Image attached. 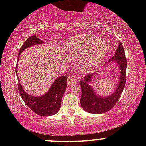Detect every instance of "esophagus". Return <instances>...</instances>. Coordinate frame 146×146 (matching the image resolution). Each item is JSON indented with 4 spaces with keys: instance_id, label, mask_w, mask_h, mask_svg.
Instances as JSON below:
<instances>
[{
    "instance_id": "obj_1",
    "label": "esophagus",
    "mask_w": 146,
    "mask_h": 146,
    "mask_svg": "<svg viewBox=\"0 0 146 146\" xmlns=\"http://www.w3.org/2000/svg\"><path fill=\"white\" fill-rule=\"evenodd\" d=\"M67 81H68V85H69V86H70V85H73V84H74L75 82H76V80L74 78L69 77V78H68Z\"/></svg>"
}]
</instances>
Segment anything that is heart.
I'll return each instance as SVG.
<instances>
[{"instance_id":"heart-1","label":"heart","mask_w":146,"mask_h":146,"mask_svg":"<svg viewBox=\"0 0 146 146\" xmlns=\"http://www.w3.org/2000/svg\"><path fill=\"white\" fill-rule=\"evenodd\" d=\"M90 46L92 47L80 62V68L83 73L90 71L100 64L107 53V46L98 36L89 35H78L65 43V53L71 58L81 56Z\"/></svg>"}]
</instances>
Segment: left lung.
Masks as SVG:
<instances>
[{"label":"left lung","mask_w":146,"mask_h":146,"mask_svg":"<svg viewBox=\"0 0 146 146\" xmlns=\"http://www.w3.org/2000/svg\"><path fill=\"white\" fill-rule=\"evenodd\" d=\"M113 62L118 65L120 73L118 85L117 88H115L114 92H112L111 95L105 97H100L95 93L91 83H92V79L94 78L93 77L95 76V74L96 75V73L93 74L90 73L88 76H85L82 81L80 82L82 90L80 104L85 111L91 114H97L105 113L115 105L120 98L126 84V71L127 66L124 49L121 42L119 44L117 51L114 53V56L107 61L106 66L110 63Z\"/></svg>","instance_id":"obj_1"}]
</instances>
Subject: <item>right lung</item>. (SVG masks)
Masks as SVG:
<instances>
[{"mask_svg":"<svg viewBox=\"0 0 146 146\" xmlns=\"http://www.w3.org/2000/svg\"><path fill=\"white\" fill-rule=\"evenodd\" d=\"M44 41L38 39L35 35L27 38L19 51L17 60H19L20 54L25 49L32 46L43 44ZM18 62V61H17ZM16 66V73H17ZM67 86V78L66 76H61L54 80L51 88L44 95L39 97H35L29 95L24 90L20 81L18 82V89L22 99L27 106L35 114L42 117L51 116L56 114L59 111L61 106V100L66 91Z\"/></svg>","mask_w":146,"mask_h":146,"instance_id":"1","label":"right lung"}]
</instances>
